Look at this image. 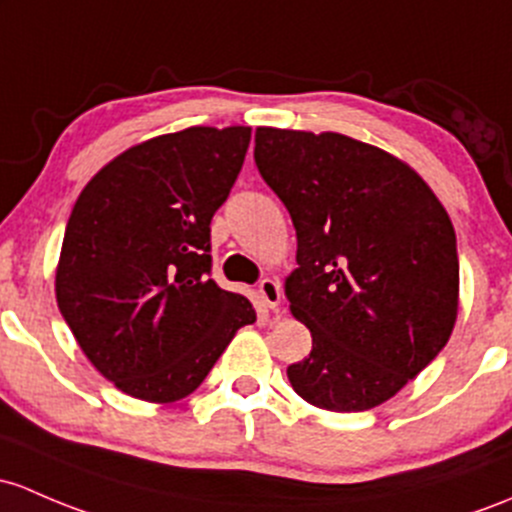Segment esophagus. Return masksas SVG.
Wrapping results in <instances>:
<instances>
[{
	"label": "esophagus",
	"mask_w": 512,
	"mask_h": 512,
	"mask_svg": "<svg viewBox=\"0 0 512 512\" xmlns=\"http://www.w3.org/2000/svg\"><path fill=\"white\" fill-rule=\"evenodd\" d=\"M257 292H260L262 301H265L270 309H277V306L282 304V287H279L277 279L265 277L260 284H257Z\"/></svg>",
	"instance_id": "34e87169"
}]
</instances>
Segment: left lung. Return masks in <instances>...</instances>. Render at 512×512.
Here are the masks:
<instances>
[{"instance_id": "8db88e82", "label": "left lung", "mask_w": 512, "mask_h": 512, "mask_svg": "<svg viewBox=\"0 0 512 512\" xmlns=\"http://www.w3.org/2000/svg\"><path fill=\"white\" fill-rule=\"evenodd\" d=\"M255 164L297 228L289 309L311 331L294 392L331 412L383 405L454 331L449 215L405 161L336 132L257 127Z\"/></svg>"}]
</instances>
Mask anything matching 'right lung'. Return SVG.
Instances as JSON below:
<instances>
[{"label":"right lung","instance_id":"1","mask_svg":"<svg viewBox=\"0 0 512 512\" xmlns=\"http://www.w3.org/2000/svg\"><path fill=\"white\" fill-rule=\"evenodd\" d=\"M250 127H188L127 149L90 179L56 270L63 319L90 363L147 402H176L255 321L211 279V220L238 179Z\"/></svg>","mask_w":512,"mask_h":512}]
</instances>
